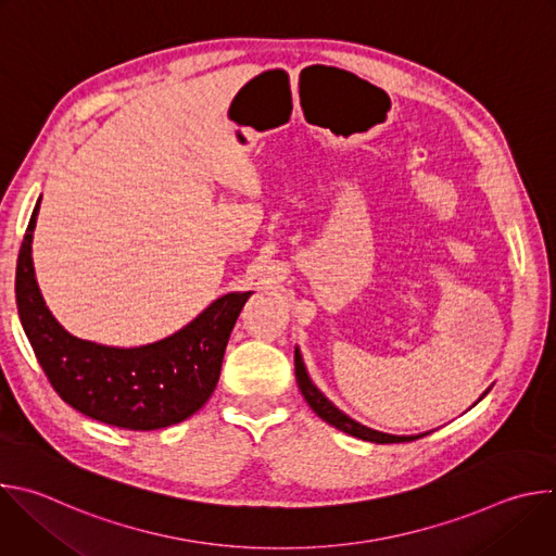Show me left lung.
I'll return each mask as SVG.
<instances>
[{
	"mask_svg": "<svg viewBox=\"0 0 556 556\" xmlns=\"http://www.w3.org/2000/svg\"><path fill=\"white\" fill-rule=\"evenodd\" d=\"M294 374H296V384L303 393L305 403L309 405V409L319 416L321 420H326L328 425L337 427L339 431L343 433H350L358 440H365V442H376V444H393V442H409V440H418V438H425L427 433H418V435H391V433H382V431H376V429H369L361 422H356L354 418H350L348 414H343L332 401H328L324 391L316 387L305 369V363H303V356H301V350L294 348ZM491 391V387L480 395V401L484 399V395ZM478 401V403H480Z\"/></svg>",
	"mask_w": 556,
	"mask_h": 556,
	"instance_id": "left-lung-1",
	"label": "left lung"
}]
</instances>
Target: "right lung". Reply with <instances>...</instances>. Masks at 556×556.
I'll list each match as a JSON object with an SVG mask.
<instances>
[{"instance_id":"add662e5","label":"right lung","mask_w":556,"mask_h":556,"mask_svg":"<svg viewBox=\"0 0 556 556\" xmlns=\"http://www.w3.org/2000/svg\"><path fill=\"white\" fill-rule=\"evenodd\" d=\"M30 215L17 257V312L50 384L76 412L99 422L153 431L191 418L219 380L222 358L244 303L253 292H228L191 324L155 343L112 348L70 334L48 309L33 266Z\"/></svg>"}]
</instances>
